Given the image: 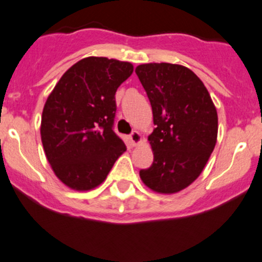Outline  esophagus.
I'll list each match as a JSON object with an SVG mask.
<instances>
[{"label": "esophagus", "instance_id": "1", "mask_svg": "<svg viewBox=\"0 0 262 262\" xmlns=\"http://www.w3.org/2000/svg\"><path fill=\"white\" fill-rule=\"evenodd\" d=\"M129 139H130L132 145H138L139 143H142V136L138 132H133V133L129 136Z\"/></svg>", "mask_w": 262, "mask_h": 262}]
</instances>
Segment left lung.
Here are the masks:
<instances>
[{
  "label": "left lung",
  "mask_w": 262,
  "mask_h": 262,
  "mask_svg": "<svg viewBox=\"0 0 262 262\" xmlns=\"http://www.w3.org/2000/svg\"><path fill=\"white\" fill-rule=\"evenodd\" d=\"M153 112L148 137L153 163L139 172L157 193L172 194L197 180L213 152L219 117L210 93L188 68L150 62L136 68Z\"/></svg>",
  "instance_id": "left-lung-1"
}]
</instances>
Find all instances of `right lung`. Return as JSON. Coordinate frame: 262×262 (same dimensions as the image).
<instances>
[{
	"label": "right lung",
	"mask_w": 262,
	"mask_h": 262,
	"mask_svg": "<svg viewBox=\"0 0 262 262\" xmlns=\"http://www.w3.org/2000/svg\"><path fill=\"white\" fill-rule=\"evenodd\" d=\"M133 65L89 56L60 78L43 105L41 142L55 176L75 191H90L105 181L125 152L113 132L115 93Z\"/></svg>",
	"instance_id": "1"
}]
</instances>
